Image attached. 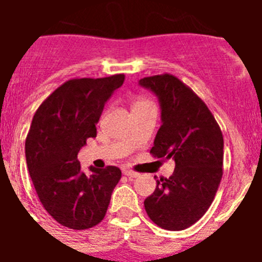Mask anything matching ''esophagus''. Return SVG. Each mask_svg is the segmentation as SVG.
I'll return each mask as SVG.
<instances>
[{
	"instance_id": "1",
	"label": "esophagus",
	"mask_w": 262,
	"mask_h": 262,
	"mask_svg": "<svg viewBox=\"0 0 262 262\" xmlns=\"http://www.w3.org/2000/svg\"><path fill=\"white\" fill-rule=\"evenodd\" d=\"M123 174H126L128 178L139 177V173L138 172H134V170H131V169H124Z\"/></svg>"
}]
</instances>
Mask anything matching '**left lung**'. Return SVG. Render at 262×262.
Returning <instances> with one entry per match:
<instances>
[{
  "mask_svg": "<svg viewBox=\"0 0 262 262\" xmlns=\"http://www.w3.org/2000/svg\"><path fill=\"white\" fill-rule=\"evenodd\" d=\"M139 84L152 90L161 106L163 124L152 156L176 163L170 177L156 180L145 211L164 230L182 231L200 221L214 201L223 176V135L206 103L176 76H149Z\"/></svg>",
  "mask_w": 262,
  "mask_h": 262,
  "instance_id": "1",
  "label": "left lung"
}]
</instances>
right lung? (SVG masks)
I'll return each instance as SVG.
<instances>
[{
	"instance_id": "right-lung-1",
	"label": "right lung",
	"mask_w": 262,
	"mask_h": 262,
	"mask_svg": "<svg viewBox=\"0 0 262 262\" xmlns=\"http://www.w3.org/2000/svg\"><path fill=\"white\" fill-rule=\"evenodd\" d=\"M124 75L72 78L41 102L26 138V163L46 211L72 230H88L105 217L122 172L117 166L81 170L77 155L89 138L106 101L122 86Z\"/></svg>"
}]
</instances>
